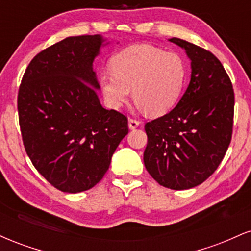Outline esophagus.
<instances>
[{"label":"esophagus","mask_w":251,"mask_h":251,"mask_svg":"<svg viewBox=\"0 0 251 251\" xmlns=\"http://www.w3.org/2000/svg\"><path fill=\"white\" fill-rule=\"evenodd\" d=\"M139 125H140L139 120L134 119V118H129V119H128V127L131 128V129L137 128Z\"/></svg>","instance_id":"34e87169"}]
</instances>
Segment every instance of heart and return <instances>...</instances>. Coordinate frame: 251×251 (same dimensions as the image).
<instances>
[{
    "instance_id": "b5f03b06",
    "label": "heart",
    "mask_w": 251,
    "mask_h": 251,
    "mask_svg": "<svg viewBox=\"0 0 251 251\" xmlns=\"http://www.w3.org/2000/svg\"><path fill=\"white\" fill-rule=\"evenodd\" d=\"M112 72H103L99 83L106 103L120 108L133 96L138 106L151 116L174 108L183 92L186 66L175 53L150 45H135L117 54Z\"/></svg>"
}]
</instances>
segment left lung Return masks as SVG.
<instances>
[{
    "mask_svg": "<svg viewBox=\"0 0 251 251\" xmlns=\"http://www.w3.org/2000/svg\"><path fill=\"white\" fill-rule=\"evenodd\" d=\"M169 41L185 50L191 80L172 111L145 124L144 164L160 185L186 190L208 179L223 160L231 142L235 94L211 51L177 37Z\"/></svg>",
    "mask_w": 251,
    "mask_h": 251,
    "instance_id": "1",
    "label": "left lung"
}]
</instances>
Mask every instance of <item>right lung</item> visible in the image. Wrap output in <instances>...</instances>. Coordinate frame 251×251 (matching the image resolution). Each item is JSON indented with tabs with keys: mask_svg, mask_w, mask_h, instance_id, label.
<instances>
[{
	"mask_svg": "<svg viewBox=\"0 0 251 251\" xmlns=\"http://www.w3.org/2000/svg\"><path fill=\"white\" fill-rule=\"evenodd\" d=\"M100 35L66 37L34 56L17 94L22 140L31 163L62 192L86 191L102 179L128 133L127 117L98 98L94 57Z\"/></svg>",
	"mask_w": 251,
	"mask_h": 251,
	"instance_id": "obj_1",
	"label": "right lung"
}]
</instances>
